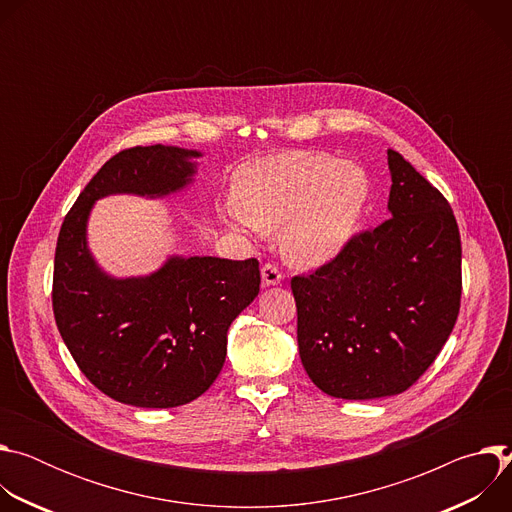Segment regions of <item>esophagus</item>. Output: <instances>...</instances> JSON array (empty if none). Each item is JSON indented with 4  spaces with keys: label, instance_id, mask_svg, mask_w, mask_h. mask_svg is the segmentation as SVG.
Returning a JSON list of instances; mask_svg holds the SVG:
<instances>
[{
    "label": "esophagus",
    "instance_id": "esophagus-1",
    "mask_svg": "<svg viewBox=\"0 0 512 512\" xmlns=\"http://www.w3.org/2000/svg\"><path fill=\"white\" fill-rule=\"evenodd\" d=\"M261 281H263L265 287L281 283V271H279V267L273 265V263H265V265L261 267Z\"/></svg>",
    "mask_w": 512,
    "mask_h": 512
}]
</instances>
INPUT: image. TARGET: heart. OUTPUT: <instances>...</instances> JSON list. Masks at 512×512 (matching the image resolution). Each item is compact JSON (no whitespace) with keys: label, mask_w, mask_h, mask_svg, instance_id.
I'll return each instance as SVG.
<instances>
[{"label":"heart","mask_w":512,"mask_h":512,"mask_svg":"<svg viewBox=\"0 0 512 512\" xmlns=\"http://www.w3.org/2000/svg\"><path fill=\"white\" fill-rule=\"evenodd\" d=\"M373 196L367 170L318 152H289L243 166L227 214L259 233L279 232L287 261L318 267L354 239Z\"/></svg>","instance_id":"1"}]
</instances>
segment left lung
I'll use <instances>...</instances> for the list:
<instances>
[{"label": "left lung", "mask_w": 512, "mask_h": 512, "mask_svg": "<svg viewBox=\"0 0 512 512\" xmlns=\"http://www.w3.org/2000/svg\"><path fill=\"white\" fill-rule=\"evenodd\" d=\"M389 218L312 275L291 279L300 358L348 401L407 391L450 338L462 296L454 212L399 152H387Z\"/></svg>", "instance_id": "1"}]
</instances>
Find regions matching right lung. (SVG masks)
I'll use <instances>...</instances> for the list:
<instances>
[{
	"label": "right lung",
	"mask_w": 512,
	"mask_h": 512,
	"mask_svg": "<svg viewBox=\"0 0 512 512\" xmlns=\"http://www.w3.org/2000/svg\"><path fill=\"white\" fill-rule=\"evenodd\" d=\"M202 152L148 145L113 156L66 214L54 257L52 308L83 375L111 399L168 409L221 373L227 332L259 294V261L170 255L150 275L115 277L89 249L97 200L166 198L194 184Z\"/></svg>",
	"instance_id": "1"
}]
</instances>
